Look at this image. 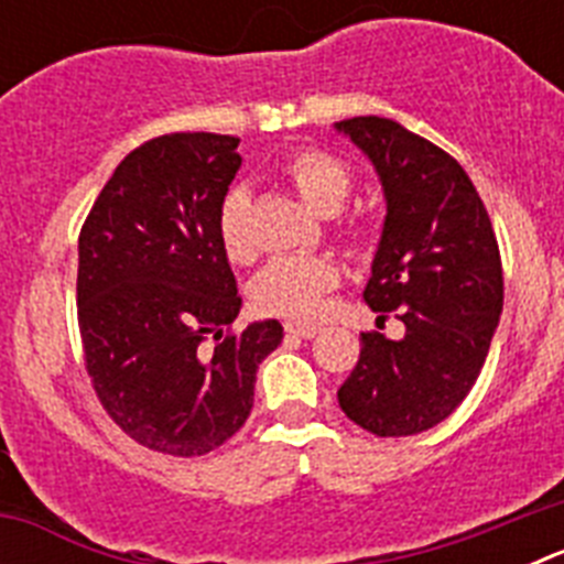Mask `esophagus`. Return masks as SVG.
<instances>
[{
  "mask_svg": "<svg viewBox=\"0 0 564 564\" xmlns=\"http://www.w3.org/2000/svg\"><path fill=\"white\" fill-rule=\"evenodd\" d=\"M288 336H296V338H313L318 333V327L313 325H296V322H288L285 325Z\"/></svg>",
  "mask_w": 564,
  "mask_h": 564,
  "instance_id": "obj_1",
  "label": "esophagus"
}]
</instances>
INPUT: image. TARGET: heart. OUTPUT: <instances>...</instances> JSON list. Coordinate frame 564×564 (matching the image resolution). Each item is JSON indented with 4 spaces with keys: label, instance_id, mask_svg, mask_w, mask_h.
<instances>
[{
    "label": "heart",
    "instance_id": "obj_1",
    "mask_svg": "<svg viewBox=\"0 0 564 564\" xmlns=\"http://www.w3.org/2000/svg\"><path fill=\"white\" fill-rule=\"evenodd\" d=\"M282 174L311 208L333 214L350 194V172L325 149H296L282 161ZM248 197L242 188H231L217 212V234L231 259L251 253L246 234ZM338 282V268L318 253H285L273 257L253 279V302L259 311L288 318H313L322 296Z\"/></svg>",
    "mask_w": 564,
    "mask_h": 564
}]
</instances>
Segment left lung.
<instances>
[{
    "label": "left lung",
    "instance_id": "8db88e82",
    "mask_svg": "<svg viewBox=\"0 0 564 564\" xmlns=\"http://www.w3.org/2000/svg\"><path fill=\"white\" fill-rule=\"evenodd\" d=\"M376 169L387 217L364 302L403 322L401 338L361 333L338 406L378 437L417 435L475 387L502 313L495 228L475 183L441 147L378 115L338 121Z\"/></svg>",
    "mask_w": 564,
    "mask_h": 564
}]
</instances>
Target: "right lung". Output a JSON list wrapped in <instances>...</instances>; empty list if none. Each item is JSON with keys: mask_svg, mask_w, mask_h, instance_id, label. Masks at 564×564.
<instances>
[{"mask_svg": "<svg viewBox=\"0 0 564 564\" xmlns=\"http://www.w3.org/2000/svg\"><path fill=\"white\" fill-rule=\"evenodd\" d=\"M239 138L174 132L118 163L78 237V327L98 401L132 441L174 457L217 449L248 421L276 318L239 316L217 212ZM214 340V345H208Z\"/></svg>", "mask_w": 564, "mask_h": 564, "instance_id": "obj_1", "label": "right lung"}]
</instances>
